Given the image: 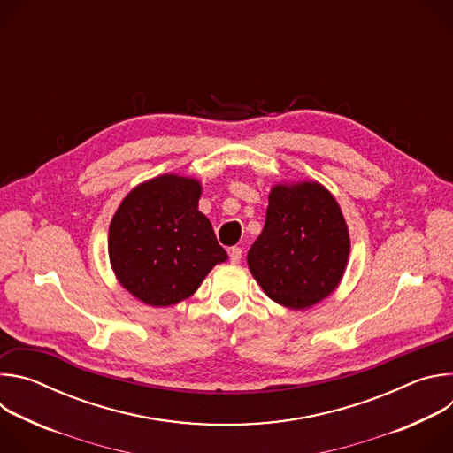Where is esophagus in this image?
<instances>
[{
    "label": "esophagus",
    "mask_w": 453,
    "mask_h": 453,
    "mask_svg": "<svg viewBox=\"0 0 453 453\" xmlns=\"http://www.w3.org/2000/svg\"><path fill=\"white\" fill-rule=\"evenodd\" d=\"M229 260H231V264H240V260H242V249L240 247H231L229 249Z\"/></svg>",
    "instance_id": "1"
}]
</instances>
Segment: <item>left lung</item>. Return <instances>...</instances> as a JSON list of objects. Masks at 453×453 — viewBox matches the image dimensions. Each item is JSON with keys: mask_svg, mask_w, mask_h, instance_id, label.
<instances>
[{"mask_svg": "<svg viewBox=\"0 0 453 453\" xmlns=\"http://www.w3.org/2000/svg\"><path fill=\"white\" fill-rule=\"evenodd\" d=\"M349 231L328 188L317 180L271 188L265 227L247 252L256 283L281 306L306 310L341 285Z\"/></svg>", "mask_w": 453, "mask_h": 453, "instance_id": "obj_1", "label": "left lung"}]
</instances>
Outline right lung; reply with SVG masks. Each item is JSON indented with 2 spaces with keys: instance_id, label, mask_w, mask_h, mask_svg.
<instances>
[{
  "instance_id": "1",
  "label": "right lung",
  "mask_w": 453,
  "mask_h": 453,
  "mask_svg": "<svg viewBox=\"0 0 453 453\" xmlns=\"http://www.w3.org/2000/svg\"><path fill=\"white\" fill-rule=\"evenodd\" d=\"M199 179L163 173L127 193L107 238L119 285L149 306H172L196 294L227 260L211 222L199 211Z\"/></svg>"
}]
</instances>
